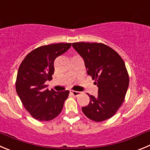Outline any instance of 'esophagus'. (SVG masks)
I'll list each match as a JSON object with an SVG mask.
<instances>
[{"label": "esophagus", "instance_id": "34e87169", "mask_svg": "<svg viewBox=\"0 0 150 150\" xmlns=\"http://www.w3.org/2000/svg\"><path fill=\"white\" fill-rule=\"evenodd\" d=\"M70 92H71V94H72L73 96H75V97H78V96L81 94V92H78V91L72 90Z\"/></svg>", "mask_w": 150, "mask_h": 150}]
</instances>
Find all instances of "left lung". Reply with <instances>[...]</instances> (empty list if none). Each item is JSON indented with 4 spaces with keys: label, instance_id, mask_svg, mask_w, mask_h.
Instances as JSON below:
<instances>
[{
    "label": "left lung",
    "instance_id": "obj_1",
    "mask_svg": "<svg viewBox=\"0 0 150 150\" xmlns=\"http://www.w3.org/2000/svg\"><path fill=\"white\" fill-rule=\"evenodd\" d=\"M72 47L83 58L87 74L98 87L97 97L88 95L89 103L82 111L92 121H106L117 112L125 99L129 82L125 63L104 43L76 42Z\"/></svg>",
    "mask_w": 150,
    "mask_h": 150
}]
</instances>
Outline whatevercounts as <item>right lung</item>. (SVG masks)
I'll return each instance as SVG.
<instances>
[{
	"mask_svg": "<svg viewBox=\"0 0 150 150\" xmlns=\"http://www.w3.org/2000/svg\"><path fill=\"white\" fill-rule=\"evenodd\" d=\"M71 45V43H59L38 47L25 57L19 67L16 92L24 108L38 121H51L62 111L69 91L49 90L45 83L52 79L55 58Z\"/></svg>",
	"mask_w": 150,
	"mask_h": 150,
	"instance_id": "obj_1",
	"label": "right lung"
}]
</instances>
